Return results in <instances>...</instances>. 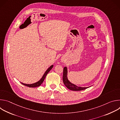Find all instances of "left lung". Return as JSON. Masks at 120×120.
Segmentation results:
<instances>
[{
    "label": "left lung",
    "instance_id": "left-lung-1",
    "mask_svg": "<svg viewBox=\"0 0 120 120\" xmlns=\"http://www.w3.org/2000/svg\"><path fill=\"white\" fill-rule=\"evenodd\" d=\"M67 67H64V68L63 70V81L64 84L65 85V86L69 90H72V91H82L84 89H86L88 88V87H78L76 86V85H75L73 83H72L71 82H69V81L68 80L67 77Z\"/></svg>",
    "mask_w": 120,
    "mask_h": 120
}]
</instances>
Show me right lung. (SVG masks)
Listing matches in <instances>:
<instances>
[{"label":"right lung","mask_w":120,"mask_h":120,"mask_svg":"<svg viewBox=\"0 0 120 120\" xmlns=\"http://www.w3.org/2000/svg\"><path fill=\"white\" fill-rule=\"evenodd\" d=\"M53 67V65H51L50 67H49V68H48V69L45 71V73L44 75H43V77H42V78L38 82H36V83H32V84H25V83H23L22 82H21V83L24 85H25V86H28L29 87H38L39 86H40V85L42 83V82H44L45 78V76H46L47 74L48 73V72L52 69V68Z\"/></svg>","instance_id":"1"}]
</instances>
